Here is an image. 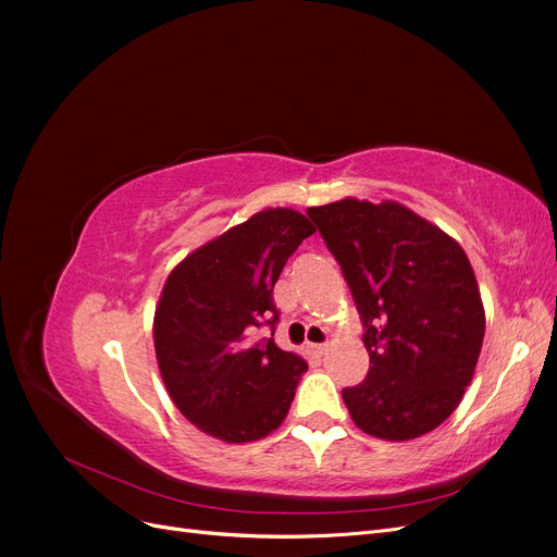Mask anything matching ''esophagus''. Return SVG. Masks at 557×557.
Segmentation results:
<instances>
[{
    "label": "esophagus",
    "instance_id": "1",
    "mask_svg": "<svg viewBox=\"0 0 557 557\" xmlns=\"http://www.w3.org/2000/svg\"><path fill=\"white\" fill-rule=\"evenodd\" d=\"M325 350H327V344H307L305 346V352L309 358H320Z\"/></svg>",
    "mask_w": 557,
    "mask_h": 557
}]
</instances>
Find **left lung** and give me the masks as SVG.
<instances>
[{
  "instance_id": "left-lung-1",
  "label": "left lung",
  "mask_w": 557,
  "mask_h": 557,
  "mask_svg": "<svg viewBox=\"0 0 557 557\" xmlns=\"http://www.w3.org/2000/svg\"><path fill=\"white\" fill-rule=\"evenodd\" d=\"M362 315L369 374L342 393L362 432L409 442L440 428L474 379L485 311L467 252L399 201L307 209Z\"/></svg>"
}]
</instances>
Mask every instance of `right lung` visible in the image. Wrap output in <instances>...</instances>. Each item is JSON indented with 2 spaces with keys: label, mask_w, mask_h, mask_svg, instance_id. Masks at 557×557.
I'll return each mask as SVG.
<instances>
[{
  "label": "right lung",
  "mask_w": 557,
  "mask_h": 557,
  "mask_svg": "<svg viewBox=\"0 0 557 557\" xmlns=\"http://www.w3.org/2000/svg\"><path fill=\"white\" fill-rule=\"evenodd\" d=\"M315 232L293 209H264L193 250L166 276L153 318L160 374L176 409L227 444L258 442L290 411L307 362L256 339L276 327L274 283Z\"/></svg>",
  "instance_id": "right-lung-1"
}]
</instances>
